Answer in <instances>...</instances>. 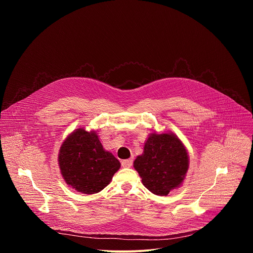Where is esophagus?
I'll use <instances>...</instances> for the list:
<instances>
[{"label":"esophagus","mask_w":253,"mask_h":253,"mask_svg":"<svg viewBox=\"0 0 253 253\" xmlns=\"http://www.w3.org/2000/svg\"><path fill=\"white\" fill-rule=\"evenodd\" d=\"M121 164H122L123 167H131L132 164H133V158L126 159V160H122Z\"/></svg>","instance_id":"esophagus-1"}]
</instances>
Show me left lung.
I'll use <instances>...</instances> for the list:
<instances>
[{
  "mask_svg": "<svg viewBox=\"0 0 253 253\" xmlns=\"http://www.w3.org/2000/svg\"><path fill=\"white\" fill-rule=\"evenodd\" d=\"M142 183L156 195H167L182 183L188 170L185 147L174 134H151L134 161Z\"/></svg>",
  "mask_w": 253,
  "mask_h": 253,
  "instance_id": "obj_1",
  "label": "left lung"
}]
</instances>
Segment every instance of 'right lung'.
<instances>
[{
	"label": "right lung",
	"instance_id": "obj_1",
	"mask_svg": "<svg viewBox=\"0 0 253 253\" xmlns=\"http://www.w3.org/2000/svg\"><path fill=\"white\" fill-rule=\"evenodd\" d=\"M59 166L67 184L78 192L94 194L110 183L120 162L103 149L96 132L79 128L63 142Z\"/></svg>",
	"mask_w": 253,
	"mask_h": 253
}]
</instances>
